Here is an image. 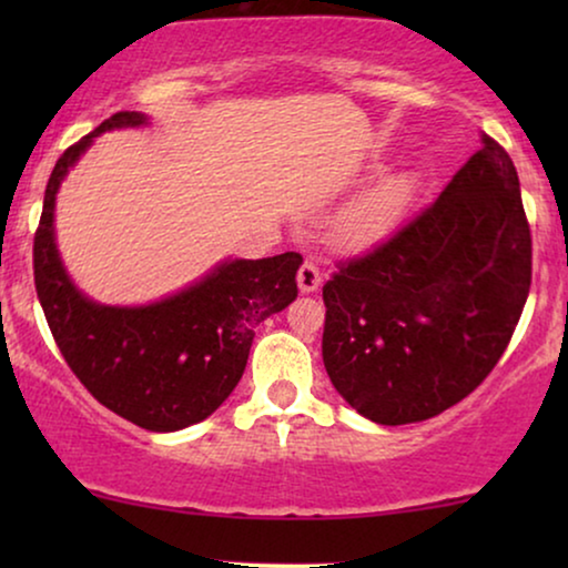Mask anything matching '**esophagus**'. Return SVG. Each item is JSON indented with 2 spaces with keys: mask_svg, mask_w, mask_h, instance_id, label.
I'll return each instance as SVG.
<instances>
[{
  "mask_svg": "<svg viewBox=\"0 0 568 568\" xmlns=\"http://www.w3.org/2000/svg\"><path fill=\"white\" fill-rule=\"evenodd\" d=\"M321 271H317V266L313 261H305L300 266V271H297V284H300V292L302 294H310V292H315L317 286H321Z\"/></svg>",
  "mask_w": 568,
  "mask_h": 568,
  "instance_id": "obj_1",
  "label": "esophagus"
}]
</instances>
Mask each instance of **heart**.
<instances>
[{"mask_svg":"<svg viewBox=\"0 0 568 568\" xmlns=\"http://www.w3.org/2000/svg\"><path fill=\"white\" fill-rule=\"evenodd\" d=\"M414 199V178L387 173L362 189L331 220L328 237L341 251H364L398 227Z\"/></svg>","mask_w":568,"mask_h":568,"instance_id":"heart-1","label":"heart"}]
</instances>
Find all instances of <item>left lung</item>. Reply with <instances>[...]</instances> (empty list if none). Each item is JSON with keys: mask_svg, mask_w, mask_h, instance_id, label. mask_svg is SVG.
I'll use <instances>...</instances> for the list:
<instances>
[{"mask_svg": "<svg viewBox=\"0 0 568 568\" xmlns=\"http://www.w3.org/2000/svg\"><path fill=\"white\" fill-rule=\"evenodd\" d=\"M530 276L515 162L480 134V150L426 212L323 286L333 387L375 424L442 414L501 359Z\"/></svg>", "mask_w": 568, "mask_h": 568, "instance_id": "1", "label": "left lung"}]
</instances>
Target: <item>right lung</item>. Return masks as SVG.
I'll use <instances>...</instances> for the list:
<instances>
[{"label":"right lung","instance_id":"1","mask_svg":"<svg viewBox=\"0 0 568 568\" xmlns=\"http://www.w3.org/2000/svg\"><path fill=\"white\" fill-rule=\"evenodd\" d=\"M150 119L121 111L61 154L36 232V292L59 352L80 383L113 414L150 432L204 422L243 377L255 328L297 297L300 253L224 258L204 276L146 305H103L72 282L57 245V196L105 131Z\"/></svg>","mask_w":568,"mask_h":568}]
</instances>
